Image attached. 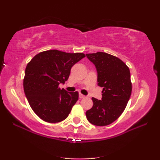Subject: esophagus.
<instances>
[{"instance_id": "obj_1", "label": "esophagus", "mask_w": 160, "mask_h": 160, "mask_svg": "<svg viewBox=\"0 0 160 160\" xmlns=\"http://www.w3.org/2000/svg\"><path fill=\"white\" fill-rule=\"evenodd\" d=\"M79 98L80 99H83V98H85V96L82 94H79Z\"/></svg>"}]
</instances>
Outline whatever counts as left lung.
I'll use <instances>...</instances> for the list:
<instances>
[{
  "instance_id": "8db88e82",
  "label": "left lung",
  "mask_w": 160,
  "mask_h": 160,
  "mask_svg": "<svg viewBox=\"0 0 160 160\" xmlns=\"http://www.w3.org/2000/svg\"><path fill=\"white\" fill-rule=\"evenodd\" d=\"M96 66L98 85L103 87L102 100L92 97L93 107L86 112L91 124L107 126L120 117L132 94L129 68L116 56L104 52L87 53Z\"/></svg>"
}]
</instances>
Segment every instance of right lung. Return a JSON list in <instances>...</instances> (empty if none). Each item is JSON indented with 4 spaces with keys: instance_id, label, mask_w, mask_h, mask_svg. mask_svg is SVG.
Listing matches in <instances>:
<instances>
[{
    "instance_id": "obj_1",
    "label": "right lung",
    "mask_w": 160,
    "mask_h": 160,
    "mask_svg": "<svg viewBox=\"0 0 160 160\" xmlns=\"http://www.w3.org/2000/svg\"><path fill=\"white\" fill-rule=\"evenodd\" d=\"M85 56L83 53L48 50L38 53L27 64L24 92L31 109L43 121L57 123L68 116L78 93H68L58 85L68 80L72 66Z\"/></svg>"
}]
</instances>
